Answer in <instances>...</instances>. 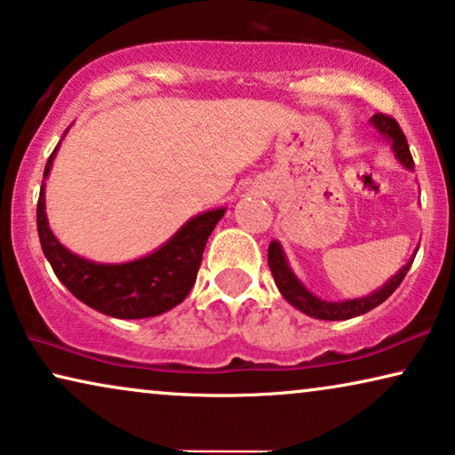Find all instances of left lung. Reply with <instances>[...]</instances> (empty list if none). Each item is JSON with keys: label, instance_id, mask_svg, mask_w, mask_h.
I'll return each mask as SVG.
<instances>
[{"label": "left lung", "instance_id": "left-lung-1", "mask_svg": "<svg viewBox=\"0 0 455 455\" xmlns=\"http://www.w3.org/2000/svg\"><path fill=\"white\" fill-rule=\"evenodd\" d=\"M369 124L391 147L395 159L400 161L406 170L414 172V161H412V155H410L406 136H403L400 126H397V122L383 114H377L371 117ZM416 252H419V246H416L412 257L408 259V263L403 265L394 277H389L379 290L371 291V294H366L363 298H350V300H339V302L323 300V298L313 294V291L300 282V277H298L294 269H291L288 254H285L283 246L279 244V240H271L269 244V269L273 273V279H275L279 294H282L291 307L300 310V313L321 321H346V319H354V316L369 313V310L377 308L379 304L387 300V298L395 291L397 285L402 283V279L406 277L410 267H412Z\"/></svg>", "mask_w": 455, "mask_h": 455}]
</instances>
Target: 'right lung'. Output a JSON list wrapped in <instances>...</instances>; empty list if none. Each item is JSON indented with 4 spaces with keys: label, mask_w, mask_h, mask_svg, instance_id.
I'll list each match as a JSON object with an SVG mask.
<instances>
[{
    "label": "right lung",
    "mask_w": 455,
    "mask_h": 455,
    "mask_svg": "<svg viewBox=\"0 0 455 455\" xmlns=\"http://www.w3.org/2000/svg\"><path fill=\"white\" fill-rule=\"evenodd\" d=\"M60 145L47 159L39 204H36V229H39L43 254L60 282L86 307L114 319H148L184 302L196 282L209 235L226 213V207L203 211L190 217L165 244L140 259L126 263H97L84 259L68 251L55 238L47 220L45 180L52 172Z\"/></svg>",
    "instance_id": "right-lung-1"
}]
</instances>
